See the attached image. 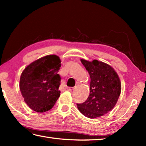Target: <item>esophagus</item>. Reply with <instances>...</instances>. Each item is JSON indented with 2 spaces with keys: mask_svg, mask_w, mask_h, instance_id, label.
<instances>
[{
  "mask_svg": "<svg viewBox=\"0 0 146 146\" xmlns=\"http://www.w3.org/2000/svg\"><path fill=\"white\" fill-rule=\"evenodd\" d=\"M66 89H67L68 91H73L74 90V88L73 87H67V88Z\"/></svg>",
  "mask_w": 146,
  "mask_h": 146,
  "instance_id": "obj_1",
  "label": "esophagus"
}]
</instances>
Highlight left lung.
<instances>
[{"instance_id":"1","label":"left lung","mask_w":146,"mask_h":146,"mask_svg":"<svg viewBox=\"0 0 146 146\" xmlns=\"http://www.w3.org/2000/svg\"><path fill=\"white\" fill-rule=\"evenodd\" d=\"M80 61L90 74V94L84 102L76 104L77 108L88 118L101 117L117 104L121 91L119 77L110 66L102 62Z\"/></svg>"}]
</instances>
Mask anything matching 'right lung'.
<instances>
[{
  "label": "right lung",
  "mask_w": 146,
  "mask_h": 146,
  "mask_svg": "<svg viewBox=\"0 0 146 146\" xmlns=\"http://www.w3.org/2000/svg\"><path fill=\"white\" fill-rule=\"evenodd\" d=\"M60 67L58 56L48 55L29 64L22 73L20 90L27 105L35 111L50 110L60 97Z\"/></svg>",
  "instance_id": "right-lung-1"
}]
</instances>
